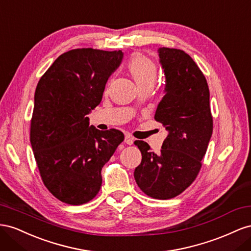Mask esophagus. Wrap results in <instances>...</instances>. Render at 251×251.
<instances>
[{
    "label": "esophagus",
    "instance_id": "1",
    "mask_svg": "<svg viewBox=\"0 0 251 251\" xmlns=\"http://www.w3.org/2000/svg\"><path fill=\"white\" fill-rule=\"evenodd\" d=\"M124 142L126 143V144H128V145H132L133 142H134V139L131 137V135H130L129 133H126V134H125V140H124Z\"/></svg>",
    "mask_w": 251,
    "mask_h": 251
}]
</instances>
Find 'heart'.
<instances>
[{
  "label": "heart",
  "mask_w": 251,
  "mask_h": 251,
  "mask_svg": "<svg viewBox=\"0 0 251 251\" xmlns=\"http://www.w3.org/2000/svg\"><path fill=\"white\" fill-rule=\"evenodd\" d=\"M127 69L139 88L155 83L157 68L155 63L142 53H134L127 64Z\"/></svg>",
  "instance_id": "obj_1"
}]
</instances>
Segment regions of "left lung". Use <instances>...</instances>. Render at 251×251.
Masks as SVG:
<instances>
[{
	"mask_svg": "<svg viewBox=\"0 0 251 251\" xmlns=\"http://www.w3.org/2000/svg\"><path fill=\"white\" fill-rule=\"evenodd\" d=\"M157 52L166 85L154 120L163 124L168 135L159 154L146 142H134L142 153L134 178L148 197L167 200L196 180L213 124L208 84L195 61L181 49L161 47Z\"/></svg>",
	"mask_w": 251,
	"mask_h": 251,
	"instance_id": "8db88e82",
	"label": "left lung"
}]
</instances>
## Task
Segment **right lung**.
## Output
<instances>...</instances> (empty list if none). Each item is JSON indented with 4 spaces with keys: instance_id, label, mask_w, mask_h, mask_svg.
Segmentation results:
<instances>
[{
    "instance_id": "add662e5",
    "label": "right lung",
    "mask_w": 251,
    "mask_h": 251,
    "mask_svg": "<svg viewBox=\"0 0 251 251\" xmlns=\"http://www.w3.org/2000/svg\"><path fill=\"white\" fill-rule=\"evenodd\" d=\"M123 59L121 50L77 48L61 54L34 94L30 143L42 181L60 201L89 202L102 185L101 170L124 134L89 126L105 85Z\"/></svg>"
}]
</instances>
